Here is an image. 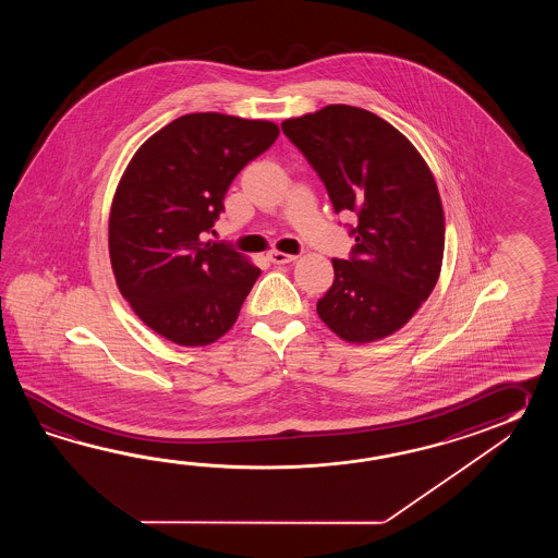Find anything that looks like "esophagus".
Returning <instances> with one entry per match:
<instances>
[{
	"label": "esophagus",
	"instance_id": "obj_1",
	"mask_svg": "<svg viewBox=\"0 0 558 558\" xmlns=\"http://www.w3.org/2000/svg\"><path fill=\"white\" fill-rule=\"evenodd\" d=\"M269 259L275 265H284V263H293L295 262V255H289V253H283V251H269Z\"/></svg>",
	"mask_w": 558,
	"mask_h": 558
}]
</instances>
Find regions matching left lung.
<instances>
[{
  "label": "left lung",
  "mask_w": 558,
  "mask_h": 558,
  "mask_svg": "<svg viewBox=\"0 0 558 558\" xmlns=\"http://www.w3.org/2000/svg\"><path fill=\"white\" fill-rule=\"evenodd\" d=\"M281 128L319 173L335 211L356 215L353 257L332 259L320 320L347 343L389 337L427 301L442 267L445 214L427 161L361 107L325 106Z\"/></svg>",
  "instance_id": "obj_1"
}]
</instances>
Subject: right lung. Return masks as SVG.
I'll use <instances>...</instances> for the list:
<instances>
[{
	"label": "right lung",
	"instance_id": "right-lung-1",
	"mask_svg": "<svg viewBox=\"0 0 558 558\" xmlns=\"http://www.w3.org/2000/svg\"><path fill=\"white\" fill-rule=\"evenodd\" d=\"M279 125L226 113L167 123L131 157L109 211V259L133 313L171 343L205 347L239 317L262 269L205 241L239 171L267 151Z\"/></svg>",
	"mask_w": 558,
	"mask_h": 558
}]
</instances>
